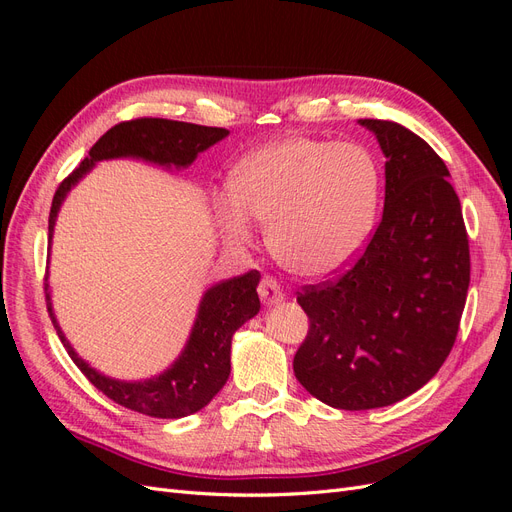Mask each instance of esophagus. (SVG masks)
Wrapping results in <instances>:
<instances>
[{"label":"esophagus","mask_w":512,"mask_h":512,"mask_svg":"<svg viewBox=\"0 0 512 512\" xmlns=\"http://www.w3.org/2000/svg\"><path fill=\"white\" fill-rule=\"evenodd\" d=\"M258 294H260V299H262V303H265L267 307H271V305H277V303H282L284 301V292H282V288H280V284H277L273 277H262V282H260V286H258Z\"/></svg>","instance_id":"obj_1"}]
</instances>
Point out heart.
<instances>
[{
    "label": "heart",
    "instance_id": "b5f03b06",
    "mask_svg": "<svg viewBox=\"0 0 512 512\" xmlns=\"http://www.w3.org/2000/svg\"><path fill=\"white\" fill-rule=\"evenodd\" d=\"M218 222L232 245L252 239V220L267 226L271 254L307 280L348 269L374 232L382 175L363 145L286 136L256 147L230 175Z\"/></svg>",
    "mask_w": 512,
    "mask_h": 512
}]
</instances>
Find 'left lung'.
I'll return each mask as SVG.
<instances>
[{
    "label": "left lung",
    "instance_id": "left-lung-1",
    "mask_svg": "<svg viewBox=\"0 0 512 512\" xmlns=\"http://www.w3.org/2000/svg\"><path fill=\"white\" fill-rule=\"evenodd\" d=\"M384 153L382 222L337 282L305 286L309 318L294 376L322 404L371 410L425 386L446 361L470 286V250L451 173L421 136L359 119Z\"/></svg>",
    "mask_w": 512,
    "mask_h": 512
}]
</instances>
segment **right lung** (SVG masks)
I'll return each mask as SVG.
<instances>
[{
    "label": "right lung",
    "instance_id": "add662e5",
    "mask_svg": "<svg viewBox=\"0 0 512 512\" xmlns=\"http://www.w3.org/2000/svg\"><path fill=\"white\" fill-rule=\"evenodd\" d=\"M230 132L224 128L196 126V123L170 119H132L108 130L89 149V156L74 173L61 181L53 196L49 215V243H53L55 222L61 205L76 183L85 179L102 160L132 158L170 168H188L198 153L220 143ZM260 273L250 271L232 280H222L205 290L198 303L194 327L181 354L162 374L147 380H119L91 367L72 348L61 331L53 312L51 290L46 282V305L57 329L61 344L68 350L85 378L115 404L156 418H181L203 410L220 393L230 376V344L232 335L250 318L260 312L258 288Z\"/></svg>",
    "mask_w": 512,
    "mask_h": 512
}]
</instances>
